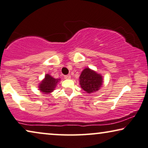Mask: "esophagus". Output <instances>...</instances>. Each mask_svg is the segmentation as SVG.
Instances as JSON below:
<instances>
[{"instance_id":"1","label":"esophagus","mask_w":148,"mask_h":148,"mask_svg":"<svg viewBox=\"0 0 148 148\" xmlns=\"http://www.w3.org/2000/svg\"><path fill=\"white\" fill-rule=\"evenodd\" d=\"M64 78H65V79H70V78H71V76H70V74L66 75V76H64Z\"/></svg>"}]
</instances>
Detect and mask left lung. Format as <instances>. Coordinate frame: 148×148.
I'll list each match as a JSON object with an SVG mask.
<instances>
[{"label": "left lung", "instance_id": "left-lung-1", "mask_svg": "<svg viewBox=\"0 0 148 148\" xmlns=\"http://www.w3.org/2000/svg\"><path fill=\"white\" fill-rule=\"evenodd\" d=\"M80 85L87 93H93L99 90L103 84V78L101 74L95 70L86 68L82 70L79 78Z\"/></svg>", "mask_w": 148, "mask_h": 148}]
</instances>
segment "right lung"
I'll return each instance as SVG.
<instances>
[{"label":"right lung","mask_w":148,"mask_h":148,"mask_svg":"<svg viewBox=\"0 0 148 148\" xmlns=\"http://www.w3.org/2000/svg\"><path fill=\"white\" fill-rule=\"evenodd\" d=\"M60 81V78H54L51 75L46 74L45 75V78L39 83V90L45 95H49L55 90Z\"/></svg>","instance_id":"obj_1"}]
</instances>
